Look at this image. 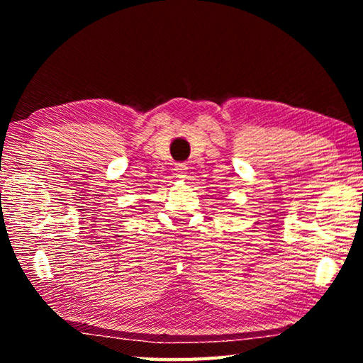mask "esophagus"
I'll return each instance as SVG.
<instances>
[{
	"label": "esophagus",
	"mask_w": 363,
	"mask_h": 363,
	"mask_svg": "<svg viewBox=\"0 0 363 363\" xmlns=\"http://www.w3.org/2000/svg\"><path fill=\"white\" fill-rule=\"evenodd\" d=\"M174 171H176V174L179 176V177H186L187 167H186V164H182V163H177L176 167H174Z\"/></svg>",
	"instance_id": "obj_1"
}]
</instances>
